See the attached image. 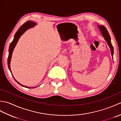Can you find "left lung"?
<instances>
[{
	"instance_id": "left-lung-1",
	"label": "left lung",
	"mask_w": 121,
	"mask_h": 121,
	"mask_svg": "<svg viewBox=\"0 0 121 121\" xmlns=\"http://www.w3.org/2000/svg\"><path fill=\"white\" fill-rule=\"evenodd\" d=\"M98 27L99 28L100 32H101V34L104 38V39L106 40V42H107L108 45L109 47L110 48V50H111V55L112 58H113V53H114V49H113V47L112 45V43L111 42V38H110V35L109 34L106 28L103 25H98Z\"/></svg>"
}]
</instances>
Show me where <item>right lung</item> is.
Listing matches in <instances>:
<instances>
[{
  "mask_svg": "<svg viewBox=\"0 0 121 121\" xmlns=\"http://www.w3.org/2000/svg\"><path fill=\"white\" fill-rule=\"evenodd\" d=\"M36 24H37L36 23L33 22L32 21H27L26 23H25L23 24L22 26L19 28V30H17V32H16V33H15L14 35L13 40L12 42L10 43V46H9V56H8V65L9 69L10 72H11L13 77V75H12V72H11V68H10V62H11V57H12L13 51L15 46H16L17 42L19 41V39H20V38L21 36L27 30L30 29V28L34 27L35 25H36ZM13 78L15 79V81H16L18 84H20V85H21L23 87H26V88H35V87L39 86V85L36 86V87H29L25 86L24 85H22L21 84L19 83V82H18L16 80V79L14 78V77H13Z\"/></svg>",
  "mask_w": 121,
  "mask_h": 121,
  "instance_id": "right-lung-1",
  "label": "right lung"
}]
</instances>
